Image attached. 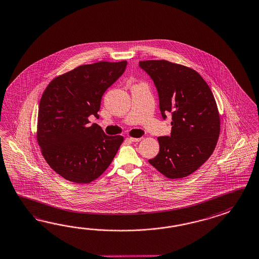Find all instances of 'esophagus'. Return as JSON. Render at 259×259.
<instances>
[{
	"label": "esophagus",
	"instance_id": "34e87169",
	"mask_svg": "<svg viewBox=\"0 0 259 259\" xmlns=\"http://www.w3.org/2000/svg\"><path fill=\"white\" fill-rule=\"evenodd\" d=\"M141 139H142V138H129V140H130V141H132V142H139Z\"/></svg>",
	"mask_w": 259,
	"mask_h": 259
}]
</instances>
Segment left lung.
<instances>
[{"label":"left lung","instance_id":"left-lung-1","mask_svg":"<svg viewBox=\"0 0 259 259\" xmlns=\"http://www.w3.org/2000/svg\"><path fill=\"white\" fill-rule=\"evenodd\" d=\"M154 81L163 119L172 114L170 137H159L160 151L149 162L168 179L195 172L212 155L220 133L213 93L194 69L166 60L140 61Z\"/></svg>","mask_w":259,"mask_h":259}]
</instances>
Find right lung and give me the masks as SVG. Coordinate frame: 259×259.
<instances>
[{
    "label": "right lung",
    "mask_w": 259,
    "mask_h": 259,
    "mask_svg": "<svg viewBox=\"0 0 259 259\" xmlns=\"http://www.w3.org/2000/svg\"><path fill=\"white\" fill-rule=\"evenodd\" d=\"M127 61L81 65L58 76L40 98L37 141L46 162L62 178L90 183L109 166L123 141L107 136L89 116L99 117L101 98L121 77Z\"/></svg>",
    "instance_id": "add662e5"
}]
</instances>
